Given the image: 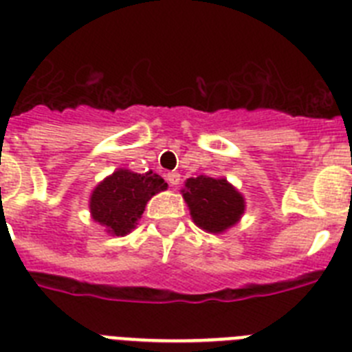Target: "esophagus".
Returning <instances> with one entry per match:
<instances>
[{"label": "esophagus", "instance_id": "esophagus-1", "mask_svg": "<svg viewBox=\"0 0 352 352\" xmlns=\"http://www.w3.org/2000/svg\"><path fill=\"white\" fill-rule=\"evenodd\" d=\"M166 181L168 184L173 186V188H177L179 186V182H181V173H177V171H170L166 175Z\"/></svg>", "mask_w": 352, "mask_h": 352}]
</instances>
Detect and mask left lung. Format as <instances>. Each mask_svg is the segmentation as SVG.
<instances>
[{
    "mask_svg": "<svg viewBox=\"0 0 352 352\" xmlns=\"http://www.w3.org/2000/svg\"><path fill=\"white\" fill-rule=\"evenodd\" d=\"M182 197L195 223L212 234L236 226L245 211V199L223 177H191L186 181Z\"/></svg>",
    "mask_w": 352,
    "mask_h": 352,
    "instance_id": "1",
    "label": "left lung"
}]
</instances>
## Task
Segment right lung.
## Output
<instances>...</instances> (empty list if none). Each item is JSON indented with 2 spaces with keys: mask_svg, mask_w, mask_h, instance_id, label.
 <instances>
[{
  "mask_svg": "<svg viewBox=\"0 0 352 352\" xmlns=\"http://www.w3.org/2000/svg\"><path fill=\"white\" fill-rule=\"evenodd\" d=\"M166 188L164 179L153 171L134 173L120 168L91 193V217L105 227L109 234L125 236L135 227L146 202Z\"/></svg>",
  "mask_w": 352,
  "mask_h": 352,
  "instance_id": "obj_1",
  "label": "right lung"
}]
</instances>
